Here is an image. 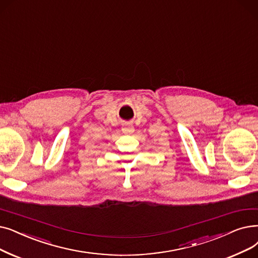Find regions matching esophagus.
I'll list each match as a JSON object with an SVG mask.
<instances>
[{"label":"esophagus","mask_w":258,"mask_h":258,"mask_svg":"<svg viewBox=\"0 0 258 258\" xmlns=\"http://www.w3.org/2000/svg\"><path fill=\"white\" fill-rule=\"evenodd\" d=\"M122 132L126 134V135H131V134L135 132V128H134V125L131 124V123H126V124L122 126Z\"/></svg>","instance_id":"obj_1"}]
</instances>
